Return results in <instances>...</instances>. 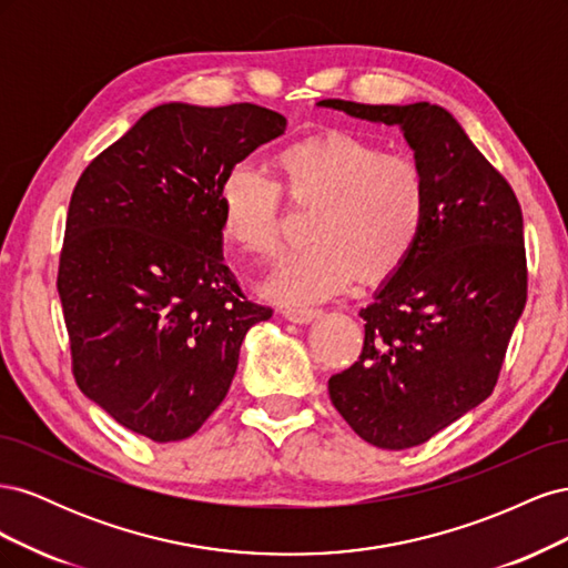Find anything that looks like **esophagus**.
<instances>
[{
  "mask_svg": "<svg viewBox=\"0 0 568 568\" xmlns=\"http://www.w3.org/2000/svg\"><path fill=\"white\" fill-rule=\"evenodd\" d=\"M320 315V311L317 307H284V317L286 320H291V322H301V324H305V322H311V320H315Z\"/></svg>",
  "mask_w": 568,
  "mask_h": 568,
  "instance_id": "obj_1",
  "label": "esophagus"
}]
</instances>
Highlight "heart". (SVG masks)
Masks as SVG:
<instances>
[{
	"label": "heart",
	"mask_w": 568,
	"mask_h": 568,
	"mask_svg": "<svg viewBox=\"0 0 568 568\" xmlns=\"http://www.w3.org/2000/svg\"><path fill=\"white\" fill-rule=\"evenodd\" d=\"M280 182L236 163L217 184L220 232L236 251L270 257L282 246V192L313 205L307 244L288 253L265 291L280 303L338 294L357 274L379 282L398 272L424 234L432 186L409 153H386L348 132H326L277 153Z\"/></svg>",
	"instance_id": "heart-1"
}]
</instances>
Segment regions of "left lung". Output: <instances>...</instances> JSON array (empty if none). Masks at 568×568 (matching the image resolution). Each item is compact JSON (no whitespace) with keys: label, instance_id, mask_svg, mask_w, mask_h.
I'll use <instances>...</instances> for the list:
<instances>
[{"label":"left lung","instance_id":"left-lung-1","mask_svg":"<svg viewBox=\"0 0 568 568\" xmlns=\"http://www.w3.org/2000/svg\"><path fill=\"white\" fill-rule=\"evenodd\" d=\"M320 106L400 125L432 186L415 253L359 311L363 353L329 379L334 407L359 438L384 450L415 448L497 384L528 296L521 205L436 104L324 99Z\"/></svg>","mask_w":568,"mask_h":568}]
</instances>
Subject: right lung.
Returning <instances> with one entry per match:
<instances>
[{"label":"right lung","instance_id":"obj_1","mask_svg":"<svg viewBox=\"0 0 568 568\" xmlns=\"http://www.w3.org/2000/svg\"><path fill=\"white\" fill-rule=\"evenodd\" d=\"M284 130L255 104H163L82 170L57 286L75 384L130 432L196 434L225 400L246 332L272 317L222 263L217 184Z\"/></svg>","mask_w":568,"mask_h":568}]
</instances>
